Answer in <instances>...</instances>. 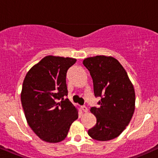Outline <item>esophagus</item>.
<instances>
[{"mask_svg": "<svg viewBox=\"0 0 158 158\" xmlns=\"http://www.w3.org/2000/svg\"><path fill=\"white\" fill-rule=\"evenodd\" d=\"M81 108L84 112H88V108H87L86 106H81Z\"/></svg>", "mask_w": 158, "mask_h": 158, "instance_id": "esophagus-1", "label": "esophagus"}]
</instances>
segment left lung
<instances>
[{
  "label": "left lung",
  "mask_w": 158,
  "mask_h": 158,
  "mask_svg": "<svg viewBox=\"0 0 158 158\" xmlns=\"http://www.w3.org/2000/svg\"><path fill=\"white\" fill-rule=\"evenodd\" d=\"M83 64L93 79L99 107L90 108L97 123L88 130L91 138L107 141L117 137L129 124L135 108V92L126 70L112 56L87 58Z\"/></svg>",
  "instance_id": "1"
}]
</instances>
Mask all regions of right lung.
<instances>
[{
  "label": "right lung",
  "instance_id": "1",
  "mask_svg": "<svg viewBox=\"0 0 158 158\" xmlns=\"http://www.w3.org/2000/svg\"><path fill=\"white\" fill-rule=\"evenodd\" d=\"M76 61L73 58L47 56L24 78L21 100L25 117L34 133L45 142L64 139L78 118L77 108L64 99L67 72Z\"/></svg>",
  "mask_w": 158,
  "mask_h": 158
}]
</instances>
